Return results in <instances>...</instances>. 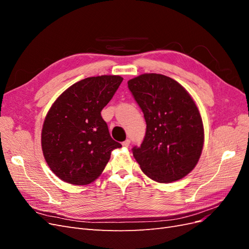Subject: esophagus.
<instances>
[{"instance_id": "1", "label": "esophagus", "mask_w": 249, "mask_h": 249, "mask_svg": "<svg viewBox=\"0 0 249 249\" xmlns=\"http://www.w3.org/2000/svg\"><path fill=\"white\" fill-rule=\"evenodd\" d=\"M130 143H131L130 139H126L125 141L123 142V146H124V147H129V146H130Z\"/></svg>"}]
</instances>
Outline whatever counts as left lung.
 Returning a JSON list of instances; mask_svg holds the SVG:
<instances>
[{"instance_id":"1","label":"left lung","mask_w":249,"mask_h":249,"mask_svg":"<svg viewBox=\"0 0 249 249\" xmlns=\"http://www.w3.org/2000/svg\"><path fill=\"white\" fill-rule=\"evenodd\" d=\"M144 114L146 132L133 155L141 170L159 183L183 178L196 166L203 146V124L187 90L169 77L143 73L127 81Z\"/></svg>"}]
</instances>
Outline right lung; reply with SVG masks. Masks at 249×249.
I'll return each instance as SVG.
<instances>
[{
    "mask_svg": "<svg viewBox=\"0 0 249 249\" xmlns=\"http://www.w3.org/2000/svg\"><path fill=\"white\" fill-rule=\"evenodd\" d=\"M123 80L106 74L86 78L52 105L42 125L41 147L60 179L77 186L92 183L106 167L112 150L122 147L111 138L101 111Z\"/></svg>",
    "mask_w": 249,
    "mask_h": 249,
    "instance_id": "add662e5",
    "label": "right lung"
}]
</instances>
